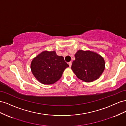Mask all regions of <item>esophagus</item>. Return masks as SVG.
<instances>
[{"instance_id": "1", "label": "esophagus", "mask_w": 126, "mask_h": 126, "mask_svg": "<svg viewBox=\"0 0 126 126\" xmlns=\"http://www.w3.org/2000/svg\"><path fill=\"white\" fill-rule=\"evenodd\" d=\"M68 64H69V67H71V64H72V62H70L69 63H68Z\"/></svg>"}]
</instances>
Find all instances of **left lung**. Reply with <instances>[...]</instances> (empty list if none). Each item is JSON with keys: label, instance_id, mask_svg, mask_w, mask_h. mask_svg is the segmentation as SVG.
Returning <instances> with one entry per match:
<instances>
[{"label": "left lung", "instance_id": "obj_1", "mask_svg": "<svg viewBox=\"0 0 126 126\" xmlns=\"http://www.w3.org/2000/svg\"><path fill=\"white\" fill-rule=\"evenodd\" d=\"M71 69L82 81L91 82L99 78L105 68L104 59L97 53L79 50L75 55Z\"/></svg>", "mask_w": 126, "mask_h": 126}]
</instances>
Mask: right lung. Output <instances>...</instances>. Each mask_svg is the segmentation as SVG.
<instances>
[{"label":"right lung","mask_w":126,"mask_h":126,"mask_svg":"<svg viewBox=\"0 0 126 126\" xmlns=\"http://www.w3.org/2000/svg\"><path fill=\"white\" fill-rule=\"evenodd\" d=\"M31 70L37 80L45 85L53 84L62 77L64 69L69 66L63 56L55 51H44L34 58Z\"/></svg>","instance_id":"right-lung-1"}]
</instances>
